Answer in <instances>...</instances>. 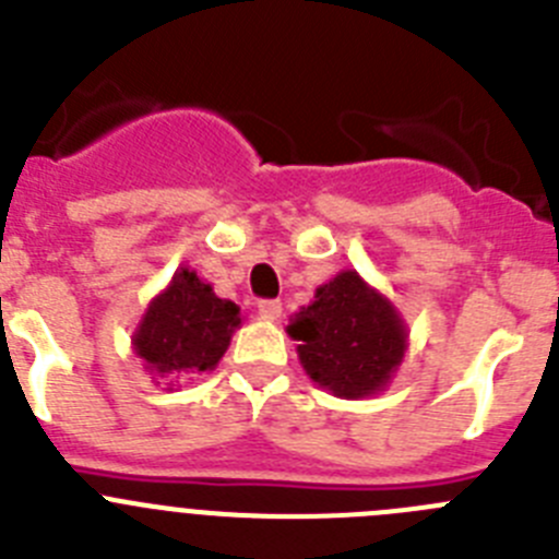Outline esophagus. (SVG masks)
Here are the masks:
<instances>
[{
  "mask_svg": "<svg viewBox=\"0 0 559 559\" xmlns=\"http://www.w3.org/2000/svg\"><path fill=\"white\" fill-rule=\"evenodd\" d=\"M257 313H260V319H265V322H276V319L283 316V302H280V299H260V302H257Z\"/></svg>",
  "mask_w": 559,
  "mask_h": 559,
  "instance_id": "obj_1",
  "label": "esophagus"
}]
</instances>
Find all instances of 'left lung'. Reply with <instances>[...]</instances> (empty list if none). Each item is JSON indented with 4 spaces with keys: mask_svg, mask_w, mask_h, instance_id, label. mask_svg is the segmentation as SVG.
<instances>
[{
    "mask_svg": "<svg viewBox=\"0 0 559 559\" xmlns=\"http://www.w3.org/2000/svg\"><path fill=\"white\" fill-rule=\"evenodd\" d=\"M299 360L313 383L335 397H372L389 386L408 347V330L386 296L358 271H341L316 288L313 302L290 319Z\"/></svg>",
    "mask_w": 559,
    "mask_h": 559,
    "instance_id": "1",
    "label": "left lung"
}]
</instances>
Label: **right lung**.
<instances>
[{"label":"right lung","mask_w":559,"mask_h":559,"mask_svg":"<svg viewBox=\"0 0 559 559\" xmlns=\"http://www.w3.org/2000/svg\"><path fill=\"white\" fill-rule=\"evenodd\" d=\"M237 328L240 308L215 296L195 271L179 269L170 285L147 305L133 333V353L156 378L210 372L224 358Z\"/></svg>","instance_id":"right-lung-1"}]
</instances>
